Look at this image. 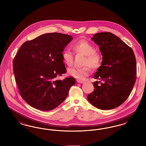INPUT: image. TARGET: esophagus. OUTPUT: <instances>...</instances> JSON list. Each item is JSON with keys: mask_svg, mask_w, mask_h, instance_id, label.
Returning <instances> with one entry per match:
<instances>
[{"mask_svg": "<svg viewBox=\"0 0 146 146\" xmlns=\"http://www.w3.org/2000/svg\"><path fill=\"white\" fill-rule=\"evenodd\" d=\"M76 81H77V82L78 83H83L84 82V81L81 80H78V79H77Z\"/></svg>", "mask_w": 146, "mask_h": 146, "instance_id": "esophagus-1", "label": "esophagus"}]
</instances>
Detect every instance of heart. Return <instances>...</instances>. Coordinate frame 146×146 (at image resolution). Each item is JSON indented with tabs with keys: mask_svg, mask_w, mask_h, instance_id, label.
Returning a JSON list of instances; mask_svg holds the SVG:
<instances>
[{
	"mask_svg": "<svg viewBox=\"0 0 146 146\" xmlns=\"http://www.w3.org/2000/svg\"><path fill=\"white\" fill-rule=\"evenodd\" d=\"M72 47L76 53H80L85 56L81 68L75 67L70 68L68 70L69 75L78 79H83L88 76L90 73V68L92 70L97 69L100 67L102 60V53L99 51L95 50L94 46L88 41L80 40L75 42ZM64 62L68 66H70L73 63L74 56L72 52L68 50H64L62 53Z\"/></svg>",
	"mask_w": 146,
	"mask_h": 146,
	"instance_id": "b5f03b06",
	"label": "heart"
}]
</instances>
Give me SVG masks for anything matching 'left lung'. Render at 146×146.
Masks as SVG:
<instances>
[{"instance_id": "left-lung-1", "label": "left lung", "mask_w": 146, "mask_h": 146, "mask_svg": "<svg viewBox=\"0 0 146 146\" xmlns=\"http://www.w3.org/2000/svg\"><path fill=\"white\" fill-rule=\"evenodd\" d=\"M92 40L99 46L102 65L94 78V90L87 99L96 108L108 110L117 108L130 94L136 78V62L133 50L110 32L95 34Z\"/></svg>"}]
</instances>
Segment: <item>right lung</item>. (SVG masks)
<instances>
[{
    "instance_id": "1",
    "label": "right lung",
    "mask_w": 146,
    "mask_h": 146,
    "mask_svg": "<svg viewBox=\"0 0 146 146\" xmlns=\"http://www.w3.org/2000/svg\"><path fill=\"white\" fill-rule=\"evenodd\" d=\"M71 35L47 33L21 46L13 61L16 82L22 98L33 108L50 111L66 99L75 84L72 77L58 80L66 72L62 53Z\"/></svg>"
}]
</instances>
